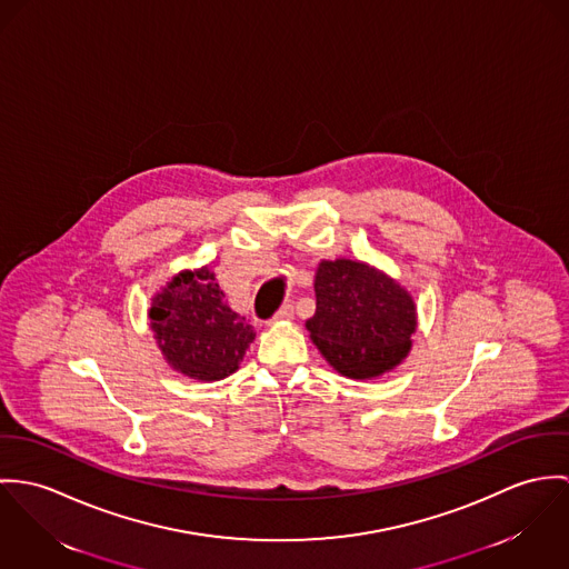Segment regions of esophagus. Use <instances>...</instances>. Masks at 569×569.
I'll return each mask as SVG.
<instances>
[{
	"mask_svg": "<svg viewBox=\"0 0 569 569\" xmlns=\"http://www.w3.org/2000/svg\"><path fill=\"white\" fill-rule=\"evenodd\" d=\"M295 316V308L288 303V306H283L277 315L272 316V320L277 322V320H290Z\"/></svg>",
	"mask_w": 569,
	"mask_h": 569,
	"instance_id": "obj_1",
	"label": "esophagus"
}]
</instances>
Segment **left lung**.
Returning a JSON list of instances; mask_svg holds the SVG:
<instances>
[{"mask_svg": "<svg viewBox=\"0 0 569 569\" xmlns=\"http://www.w3.org/2000/svg\"><path fill=\"white\" fill-rule=\"evenodd\" d=\"M315 292L316 312L306 327L340 376L378 378L408 356L417 306L395 279L353 259L320 261Z\"/></svg>", "mask_w": 569, "mask_h": 569, "instance_id": "8db88e82", "label": "left lung"}]
</instances>
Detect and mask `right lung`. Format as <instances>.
Returning <instances> with one entry per match:
<instances>
[{
    "mask_svg": "<svg viewBox=\"0 0 569 569\" xmlns=\"http://www.w3.org/2000/svg\"><path fill=\"white\" fill-rule=\"evenodd\" d=\"M148 316L168 365L200 381L236 373L254 340L253 327L224 303V292L207 266L179 272L152 299Z\"/></svg>",
    "mask_w": 569,
    "mask_h": 569,
    "instance_id": "obj_1",
    "label": "right lung"
}]
</instances>
